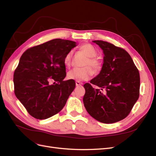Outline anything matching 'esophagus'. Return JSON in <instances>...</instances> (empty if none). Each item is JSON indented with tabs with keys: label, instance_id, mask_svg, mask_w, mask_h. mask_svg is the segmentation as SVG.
Segmentation results:
<instances>
[{
	"label": "esophagus",
	"instance_id": "34e87169",
	"mask_svg": "<svg viewBox=\"0 0 156 156\" xmlns=\"http://www.w3.org/2000/svg\"><path fill=\"white\" fill-rule=\"evenodd\" d=\"M82 84H83L82 83L79 82V81H76V82H75V84H76V86H80V85H81Z\"/></svg>",
	"mask_w": 156,
	"mask_h": 156
}]
</instances>
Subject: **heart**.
<instances>
[{
	"label": "heart",
	"mask_w": 156,
	"mask_h": 156,
	"mask_svg": "<svg viewBox=\"0 0 156 156\" xmlns=\"http://www.w3.org/2000/svg\"><path fill=\"white\" fill-rule=\"evenodd\" d=\"M79 51L88 56L84 65L91 66L96 70L100 68L101 64L98 59L95 58L97 55V52L95 48L90 44H84L81 45L79 48ZM72 52L69 51L64 58V64L66 66L69 67L72 62ZM94 70L90 66H85L83 68H77L72 69L68 73V77L69 79L74 80L77 81H87L94 74Z\"/></svg>",
	"instance_id": "b5f03b06"
}]
</instances>
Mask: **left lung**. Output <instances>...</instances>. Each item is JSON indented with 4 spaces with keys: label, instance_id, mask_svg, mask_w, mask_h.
Segmentation results:
<instances>
[{
    "label": "left lung",
    "instance_id": "obj_1",
    "mask_svg": "<svg viewBox=\"0 0 156 156\" xmlns=\"http://www.w3.org/2000/svg\"><path fill=\"white\" fill-rule=\"evenodd\" d=\"M103 50V64L100 73L90 83L84 84V107L94 119L105 124L124 119L139 97L140 75L131 56L124 49L108 42L94 40Z\"/></svg>",
    "mask_w": 156,
    "mask_h": 156
}]
</instances>
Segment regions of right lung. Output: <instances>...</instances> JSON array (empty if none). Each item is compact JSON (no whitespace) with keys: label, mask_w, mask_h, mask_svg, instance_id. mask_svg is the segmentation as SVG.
<instances>
[{"label":"right lung","mask_w":156,"mask_h":156,"mask_svg":"<svg viewBox=\"0 0 156 156\" xmlns=\"http://www.w3.org/2000/svg\"><path fill=\"white\" fill-rule=\"evenodd\" d=\"M75 46L73 41L54 39L27 49L21 56L13 74L14 92L35 119L44 120L57 114L73 91L74 80L64 81V60Z\"/></svg>","instance_id":"right-lung-1"}]
</instances>
